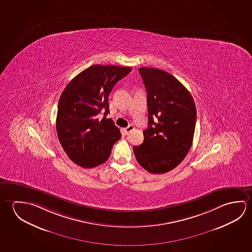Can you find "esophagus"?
<instances>
[{"mask_svg": "<svg viewBox=\"0 0 252 252\" xmlns=\"http://www.w3.org/2000/svg\"><path fill=\"white\" fill-rule=\"evenodd\" d=\"M134 130V126H132V125H130V126H128L127 127L125 128L124 131L125 132H126V134H129L130 132H132V131H133Z\"/></svg>", "mask_w": 252, "mask_h": 252, "instance_id": "1", "label": "esophagus"}]
</instances>
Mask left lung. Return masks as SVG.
<instances>
[{"label": "left lung", "instance_id": "8db88e82", "mask_svg": "<svg viewBox=\"0 0 252 252\" xmlns=\"http://www.w3.org/2000/svg\"><path fill=\"white\" fill-rule=\"evenodd\" d=\"M148 95L149 128L142 144L133 147L137 161L152 174L175 169L192 145L197 111L193 98L178 79L166 71L140 67Z\"/></svg>", "mask_w": 252, "mask_h": 252}]
</instances>
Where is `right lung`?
Masks as SVG:
<instances>
[{"instance_id":"1","label":"right lung","mask_w":252,"mask_h":252,"mask_svg":"<svg viewBox=\"0 0 252 252\" xmlns=\"http://www.w3.org/2000/svg\"><path fill=\"white\" fill-rule=\"evenodd\" d=\"M132 70L130 66L93 65L66 85L59 100L56 130L62 148L71 161L83 168L100 165L121 138L111 119L99 120L109 111L112 88Z\"/></svg>"}]
</instances>
